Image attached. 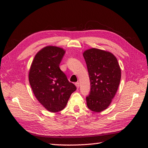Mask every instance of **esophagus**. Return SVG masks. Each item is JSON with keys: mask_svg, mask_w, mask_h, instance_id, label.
<instances>
[{"mask_svg": "<svg viewBox=\"0 0 148 148\" xmlns=\"http://www.w3.org/2000/svg\"><path fill=\"white\" fill-rule=\"evenodd\" d=\"M75 86H76V87H77L78 89L79 88V83H78V82H77L75 83Z\"/></svg>", "mask_w": 148, "mask_h": 148, "instance_id": "obj_1", "label": "esophagus"}]
</instances>
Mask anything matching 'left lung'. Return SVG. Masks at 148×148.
<instances>
[{"label": "left lung", "instance_id": "left-lung-1", "mask_svg": "<svg viewBox=\"0 0 148 148\" xmlns=\"http://www.w3.org/2000/svg\"><path fill=\"white\" fill-rule=\"evenodd\" d=\"M90 79L91 89L86 97L87 106L100 112L109 106L118 89L121 70L117 58L110 52L91 48L83 53Z\"/></svg>", "mask_w": 148, "mask_h": 148}]
</instances>
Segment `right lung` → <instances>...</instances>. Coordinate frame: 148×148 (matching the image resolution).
Listing matches in <instances>:
<instances>
[{"label": "right lung", "instance_id": "right-lung-1", "mask_svg": "<svg viewBox=\"0 0 148 148\" xmlns=\"http://www.w3.org/2000/svg\"><path fill=\"white\" fill-rule=\"evenodd\" d=\"M65 50L49 46L36 54L29 71V82L35 97L51 112L63 110L76 89L59 67Z\"/></svg>", "mask_w": 148, "mask_h": 148}]
</instances>
